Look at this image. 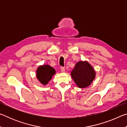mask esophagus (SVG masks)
I'll return each instance as SVG.
<instances>
[{
    "label": "esophagus",
    "instance_id": "1",
    "mask_svg": "<svg viewBox=\"0 0 127 127\" xmlns=\"http://www.w3.org/2000/svg\"><path fill=\"white\" fill-rule=\"evenodd\" d=\"M61 71L62 72H65V68H64L63 66H61Z\"/></svg>",
    "mask_w": 127,
    "mask_h": 127
}]
</instances>
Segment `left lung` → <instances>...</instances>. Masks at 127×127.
Here are the masks:
<instances>
[{
    "instance_id": "1",
    "label": "left lung",
    "mask_w": 127,
    "mask_h": 127,
    "mask_svg": "<svg viewBox=\"0 0 127 127\" xmlns=\"http://www.w3.org/2000/svg\"><path fill=\"white\" fill-rule=\"evenodd\" d=\"M71 76L78 87L85 88L92 83L95 77V72L88 62L81 61L75 65Z\"/></svg>"
}]
</instances>
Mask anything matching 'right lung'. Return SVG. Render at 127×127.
Listing matches in <instances>:
<instances>
[{
	"label": "right lung",
	"mask_w": 127,
	"mask_h": 127,
	"mask_svg": "<svg viewBox=\"0 0 127 127\" xmlns=\"http://www.w3.org/2000/svg\"><path fill=\"white\" fill-rule=\"evenodd\" d=\"M55 73V70L49 65L39 66L37 70V78L42 84L46 85Z\"/></svg>",
	"instance_id": "1"
}]
</instances>
